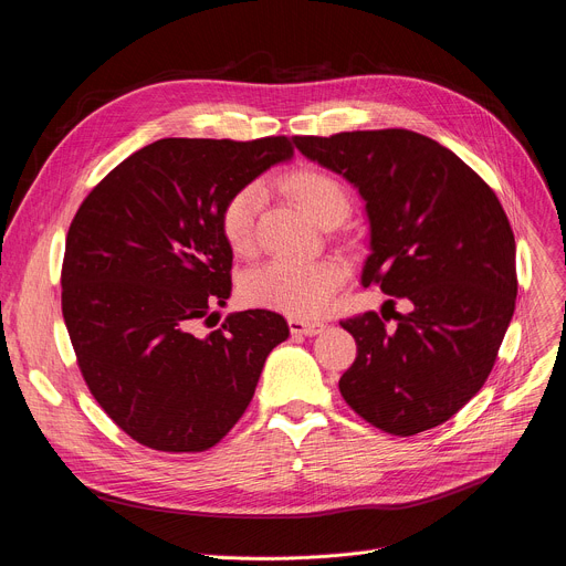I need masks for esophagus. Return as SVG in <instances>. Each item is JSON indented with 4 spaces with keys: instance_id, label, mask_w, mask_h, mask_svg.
<instances>
[{
    "instance_id": "1",
    "label": "esophagus",
    "mask_w": 566,
    "mask_h": 566,
    "mask_svg": "<svg viewBox=\"0 0 566 566\" xmlns=\"http://www.w3.org/2000/svg\"><path fill=\"white\" fill-rule=\"evenodd\" d=\"M287 324H290V331L294 336H317L324 331L322 322H308V319H298V317H290Z\"/></svg>"
}]
</instances>
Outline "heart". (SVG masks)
I'll return each mask as SVG.
<instances>
[{"label":"heart","mask_w":566,"mask_h":566,"mask_svg":"<svg viewBox=\"0 0 566 566\" xmlns=\"http://www.w3.org/2000/svg\"><path fill=\"white\" fill-rule=\"evenodd\" d=\"M285 189L302 210L322 223L328 217L347 214L343 185L313 166H302L285 178ZM262 203V189L251 182L232 193L221 208V238L240 255L253 249V226ZM343 264L336 258L319 260H272L247 274L242 294L249 304L298 319L322 315L343 281Z\"/></svg>","instance_id":"1"}]
</instances>
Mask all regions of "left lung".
Segmentation results:
<instances>
[{
	"label": "left lung",
	"instance_id": "obj_1",
	"mask_svg": "<svg viewBox=\"0 0 566 566\" xmlns=\"http://www.w3.org/2000/svg\"><path fill=\"white\" fill-rule=\"evenodd\" d=\"M292 144L363 198L370 253L360 283L411 306L392 313V331L377 313L343 322L358 349L338 384L345 402L395 437L450 420L484 386L514 315L516 244L501 201L452 150L411 129Z\"/></svg>",
	"mask_w": 566,
	"mask_h": 566
}]
</instances>
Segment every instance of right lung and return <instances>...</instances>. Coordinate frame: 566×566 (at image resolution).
Here are the masks:
<instances>
[{
  "label": "right lung",
  "instance_id": "add662e5",
  "mask_svg": "<svg viewBox=\"0 0 566 566\" xmlns=\"http://www.w3.org/2000/svg\"><path fill=\"white\" fill-rule=\"evenodd\" d=\"M287 137L159 139L123 159L77 210L61 272L63 319L88 390L135 441L203 452L247 411L287 340L272 311L226 306L232 251L219 214L238 189L292 159Z\"/></svg>",
  "mask_w": 566,
  "mask_h": 566
}]
</instances>
